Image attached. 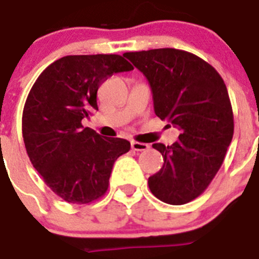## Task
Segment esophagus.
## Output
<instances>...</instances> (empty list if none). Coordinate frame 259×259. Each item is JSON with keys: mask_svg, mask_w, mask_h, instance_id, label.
<instances>
[{"mask_svg": "<svg viewBox=\"0 0 259 259\" xmlns=\"http://www.w3.org/2000/svg\"><path fill=\"white\" fill-rule=\"evenodd\" d=\"M132 148L134 151H147L150 147L146 143H141V142H132Z\"/></svg>", "mask_w": 259, "mask_h": 259, "instance_id": "1", "label": "esophagus"}]
</instances>
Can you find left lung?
Masks as SVG:
<instances>
[{"mask_svg": "<svg viewBox=\"0 0 259 259\" xmlns=\"http://www.w3.org/2000/svg\"><path fill=\"white\" fill-rule=\"evenodd\" d=\"M151 85L156 116L178 126L171 146L155 143L164 165L148 178L158 200L183 205L204 192L218 173L234 135V113L221 74L178 49L125 53Z\"/></svg>", "mask_w": 259, "mask_h": 259, "instance_id": "obj_1", "label": "left lung"}]
</instances>
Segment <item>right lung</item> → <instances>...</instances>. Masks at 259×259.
<instances>
[{"mask_svg":"<svg viewBox=\"0 0 259 259\" xmlns=\"http://www.w3.org/2000/svg\"><path fill=\"white\" fill-rule=\"evenodd\" d=\"M134 67L117 54L67 55L39 74L25 101L22 132L32 165L69 204H90L108 190L126 139L102 137L81 121L98 109L97 93L113 73Z\"/></svg>","mask_w":259,"mask_h":259,"instance_id":"1","label":"right lung"}]
</instances>
